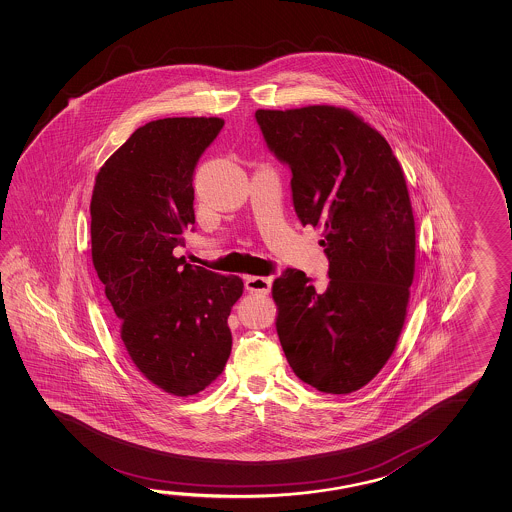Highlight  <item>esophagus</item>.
Segmentation results:
<instances>
[{
    "label": "esophagus",
    "mask_w": 512,
    "mask_h": 512,
    "mask_svg": "<svg viewBox=\"0 0 512 512\" xmlns=\"http://www.w3.org/2000/svg\"><path fill=\"white\" fill-rule=\"evenodd\" d=\"M273 280L271 277H248L246 278V291L250 293L268 294L271 291Z\"/></svg>",
    "instance_id": "34e87169"
}]
</instances>
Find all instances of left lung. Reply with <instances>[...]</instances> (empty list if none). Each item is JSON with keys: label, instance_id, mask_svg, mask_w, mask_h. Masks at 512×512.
Listing matches in <instances>:
<instances>
[{"label": "left lung", "instance_id": "left-lung-1", "mask_svg": "<svg viewBox=\"0 0 512 512\" xmlns=\"http://www.w3.org/2000/svg\"><path fill=\"white\" fill-rule=\"evenodd\" d=\"M255 119L291 169L300 223L325 228L327 287L293 268L273 284L280 344L305 384L353 393L391 357L409 303L416 230L402 168L350 110H257Z\"/></svg>", "mask_w": 512, "mask_h": 512}]
</instances>
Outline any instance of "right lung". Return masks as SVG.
I'll use <instances>...</instances> for the list:
<instances>
[{
	"label": "right lung",
	"instance_id": "right-lung-1",
	"mask_svg": "<svg viewBox=\"0 0 512 512\" xmlns=\"http://www.w3.org/2000/svg\"><path fill=\"white\" fill-rule=\"evenodd\" d=\"M225 121L166 118L137 128L96 176L93 264L135 368L175 396L203 391L232 350L239 277L191 266L173 250L194 225V169ZM194 230V227H193Z\"/></svg>",
	"mask_w": 512,
	"mask_h": 512
}]
</instances>
